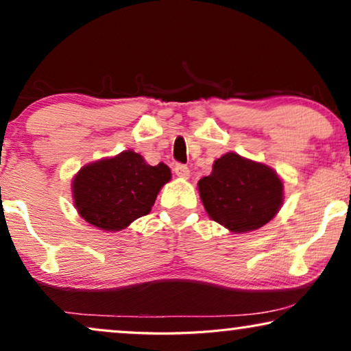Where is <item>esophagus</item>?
Masks as SVG:
<instances>
[{
	"mask_svg": "<svg viewBox=\"0 0 351 351\" xmlns=\"http://www.w3.org/2000/svg\"><path fill=\"white\" fill-rule=\"evenodd\" d=\"M174 172L177 177H180V179H190V169L184 165H177L174 167Z\"/></svg>",
	"mask_w": 351,
	"mask_h": 351,
	"instance_id": "34e87169",
	"label": "esophagus"
}]
</instances>
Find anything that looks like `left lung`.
Returning <instances> with one entry per match:
<instances>
[{
    "instance_id": "8db88e82",
    "label": "left lung",
    "mask_w": 351,
    "mask_h": 351,
    "mask_svg": "<svg viewBox=\"0 0 351 351\" xmlns=\"http://www.w3.org/2000/svg\"><path fill=\"white\" fill-rule=\"evenodd\" d=\"M201 203L215 222L232 233L262 228L285 201V184L273 167L228 152L198 182Z\"/></svg>"
}]
</instances>
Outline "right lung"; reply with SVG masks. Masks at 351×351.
<instances>
[{"instance_id":"right-lung-1","label":"right lung","mask_w":351,"mask_h":351,"mask_svg":"<svg viewBox=\"0 0 351 351\" xmlns=\"http://www.w3.org/2000/svg\"><path fill=\"white\" fill-rule=\"evenodd\" d=\"M171 176L165 162L150 166L142 155L124 150L81 167L71 180V198L86 222L119 232L150 213Z\"/></svg>"}]
</instances>
